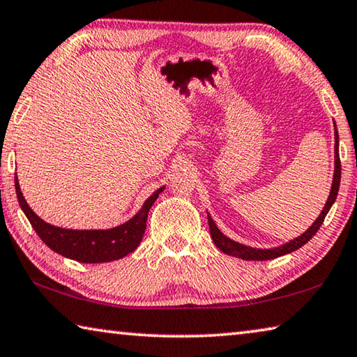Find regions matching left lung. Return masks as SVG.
I'll use <instances>...</instances> for the list:
<instances>
[{
    "label": "left lung",
    "instance_id": "obj_1",
    "mask_svg": "<svg viewBox=\"0 0 357 357\" xmlns=\"http://www.w3.org/2000/svg\"><path fill=\"white\" fill-rule=\"evenodd\" d=\"M340 174H342V165H340V155H338V134H337V128H335V172H334V181H332L329 198L324 204L321 214H319L318 219L313 222V225L309 229H307L304 234H301L299 238L289 241V243H287L285 245L277 247V249H269V250L252 249V247H247V245H243L239 243H234V241L228 239L225 234H222L219 231V228L215 227L214 220L211 219L209 214H208V225H209V231H211V236H213L214 244L219 247V249L223 253H227V255L236 257V258H241V259H250V261H264V259H273V258L287 255V253H291L294 250H298L299 247L309 243V241L317 234L319 227L323 225L326 214L329 213L331 206L334 204L335 198H337L338 187H340Z\"/></svg>",
    "mask_w": 357,
    "mask_h": 357
}]
</instances>
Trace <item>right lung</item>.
I'll return each mask as SVG.
<instances>
[{"instance_id": "obj_1", "label": "right lung", "mask_w": 357, "mask_h": 357, "mask_svg": "<svg viewBox=\"0 0 357 357\" xmlns=\"http://www.w3.org/2000/svg\"><path fill=\"white\" fill-rule=\"evenodd\" d=\"M164 190L160 187L154 192L140 209L134 219L123 223L112 229H66L53 227L50 223H45L36 215L31 208L28 206L25 198L20 192L19 181L15 176V192L19 198L20 208L28 217L29 223L38 233V236L50 247L53 252L59 253L66 258L75 259L80 263H107L113 259H119L134 252L138 244L142 243L144 229H146V219L149 208L159 197V193Z\"/></svg>"}]
</instances>
